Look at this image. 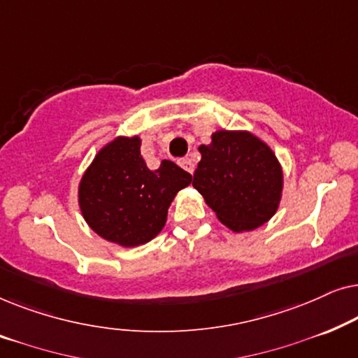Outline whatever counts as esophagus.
<instances>
[{
  "instance_id": "34e87169",
  "label": "esophagus",
  "mask_w": 358,
  "mask_h": 358,
  "mask_svg": "<svg viewBox=\"0 0 358 358\" xmlns=\"http://www.w3.org/2000/svg\"><path fill=\"white\" fill-rule=\"evenodd\" d=\"M179 166H180V168H182L184 171H187L189 174L194 173V163H192V159H189V158L180 159V161H179Z\"/></svg>"
}]
</instances>
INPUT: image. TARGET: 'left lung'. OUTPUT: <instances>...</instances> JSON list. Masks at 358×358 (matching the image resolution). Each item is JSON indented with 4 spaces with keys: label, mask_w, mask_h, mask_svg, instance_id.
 <instances>
[{
    "label": "left lung",
    "mask_w": 358,
    "mask_h": 358,
    "mask_svg": "<svg viewBox=\"0 0 358 358\" xmlns=\"http://www.w3.org/2000/svg\"><path fill=\"white\" fill-rule=\"evenodd\" d=\"M199 151L192 185L224 227L252 231L277 213L283 168L266 141L249 130H217Z\"/></svg>",
    "instance_id": "left-lung-1"
}]
</instances>
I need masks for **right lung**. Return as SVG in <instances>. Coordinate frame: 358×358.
I'll return each mask as SVG.
<instances>
[{"label": "right lung", "mask_w": 358, "mask_h": 358, "mask_svg": "<svg viewBox=\"0 0 358 358\" xmlns=\"http://www.w3.org/2000/svg\"><path fill=\"white\" fill-rule=\"evenodd\" d=\"M138 135H119L101 146L78 184V205L92 231L122 248L158 236L168 208L192 176L163 159L151 171L140 153Z\"/></svg>", "instance_id": "obj_1"}]
</instances>
